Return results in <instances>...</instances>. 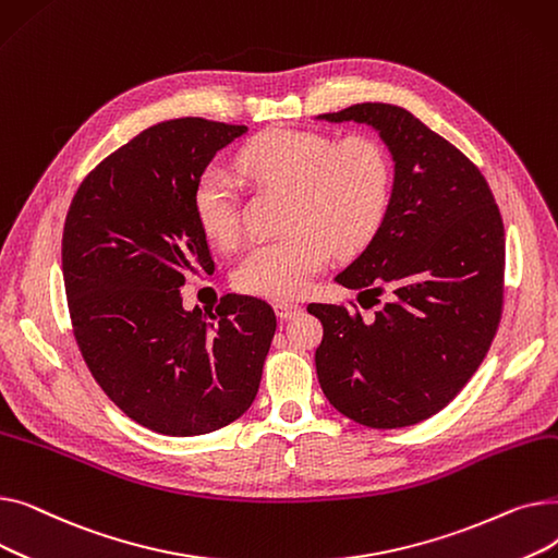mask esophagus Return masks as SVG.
Instances as JSON below:
<instances>
[{"label": "esophagus", "mask_w": 558, "mask_h": 558, "mask_svg": "<svg viewBox=\"0 0 558 558\" xmlns=\"http://www.w3.org/2000/svg\"><path fill=\"white\" fill-rule=\"evenodd\" d=\"M274 310H276V316H278V318H282V320L294 318V316H299V314L303 312V307H301V305H296V303H287V301L276 303V305H274Z\"/></svg>", "instance_id": "esophagus-1"}]
</instances>
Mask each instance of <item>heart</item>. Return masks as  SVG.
I'll list each match as a JSON object with an SVG mask.
<instances>
[{
	"mask_svg": "<svg viewBox=\"0 0 558 558\" xmlns=\"http://www.w3.org/2000/svg\"><path fill=\"white\" fill-rule=\"evenodd\" d=\"M238 167L246 179L289 190V232L255 244L234 269L248 294L284 301L301 296L332 255L368 246L391 198V162L371 137H332L301 129H269L242 146ZM194 217L219 246L240 240V190L217 165L194 187Z\"/></svg>",
	"mask_w": 558,
	"mask_h": 558,
	"instance_id": "heart-1",
	"label": "heart"
}]
</instances>
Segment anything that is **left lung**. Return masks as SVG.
I'll use <instances>...</instances> for the list:
<instances>
[{"mask_svg": "<svg viewBox=\"0 0 558 558\" xmlns=\"http://www.w3.org/2000/svg\"><path fill=\"white\" fill-rule=\"evenodd\" d=\"M318 120L373 126L393 158L385 221L335 278L364 310L379 305L375 316L307 305L324 324L318 385L360 425H416L465 387L500 326L502 217L482 171L409 110L355 104Z\"/></svg>", "mask_w": 558, "mask_h": 558, "instance_id": "8db88e82", "label": "left lung"}]
</instances>
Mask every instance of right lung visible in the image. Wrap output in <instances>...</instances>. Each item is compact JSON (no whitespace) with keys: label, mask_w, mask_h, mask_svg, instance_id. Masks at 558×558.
<instances>
[{"label":"right lung","mask_w":558,"mask_h":558,"mask_svg":"<svg viewBox=\"0 0 558 558\" xmlns=\"http://www.w3.org/2000/svg\"><path fill=\"white\" fill-rule=\"evenodd\" d=\"M246 126L181 117L142 131L76 190L63 228V280L81 355L104 393L158 434L198 436L253 404L276 335L269 303L228 294L183 307L190 274L215 262L194 187Z\"/></svg>","instance_id":"add662e5"}]
</instances>
